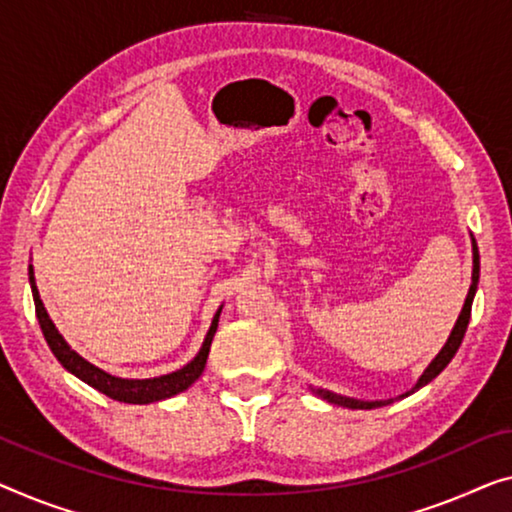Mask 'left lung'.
Wrapping results in <instances>:
<instances>
[{
	"instance_id": "left-lung-1",
	"label": "left lung",
	"mask_w": 512,
	"mask_h": 512,
	"mask_svg": "<svg viewBox=\"0 0 512 512\" xmlns=\"http://www.w3.org/2000/svg\"><path fill=\"white\" fill-rule=\"evenodd\" d=\"M478 278H480V257H478V246L474 241V273H471V287H469V294H467V301L462 305V312L460 317H457V322L453 326L451 335H448L446 345L441 347V352L434 356V361L427 365L425 372L421 375V379L416 381V386L411 388L409 393H404L402 398H407L418 388H423L425 384H430V381L439 375L441 370L446 368L448 363H451V358L455 356L457 349L462 345V338L464 333H467V326H469V319H471V303H474V296H476V287H478ZM315 393L319 398L331 402V404H340V407H349V409H377V407H384V404H391V400H375V402H363V400H354V398H345V395H338V393H331L326 391V388H315Z\"/></svg>"
}]
</instances>
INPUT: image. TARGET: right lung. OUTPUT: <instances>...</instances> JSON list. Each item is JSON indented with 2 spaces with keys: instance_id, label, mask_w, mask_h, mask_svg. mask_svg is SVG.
<instances>
[{
  "instance_id": "add662e5",
  "label": "right lung",
  "mask_w": 512,
  "mask_h": 512,
  "mask_svg": "<svg viewBox=\"0 0 512 512\" xmlns=\"http://www.w3.org/2000/svg\"><path fill=\"white\" fill-rule=\"evenodd\" d=\"M29 282H32L38 324H41L43 338H45V342H48V347L52 349V354L57 356V361L64 365L71 375L82 379L91 388H96L98 393L108 395V398H112V400L128 402V404H149V402L172 398V395L186 391V388L190 384H195V381L200 379V375L204 372V365H207L209 349H211V340H213V335H216L218 317L223 308H218L216 315H213V322L209 326L207 338H204V342H202L200 352H197V356L188 365H183L181 370L170 372V375H160L154 379H121V377L110 375V372H105L101 368H96V365H91L78 352H73V349L68 347L64 335L57 331L55 324H52L48 310H45L41 296H38L32 266H29Z\"/></svg>"
}]
</instances>
